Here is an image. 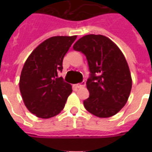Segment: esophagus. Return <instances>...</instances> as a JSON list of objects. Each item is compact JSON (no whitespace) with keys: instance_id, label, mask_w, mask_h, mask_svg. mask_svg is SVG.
Returning <instances> with one entry per match:
<instances>
[{"instance_id":"esophagus-1","label":"esophagus","mask_w":152,"mask_h":152,"mask_svg":"<svg viewBox=\"0 0 152 152\" xmlns=\"http://www.w3.org/2000/svg\"><path fill=\"white\" fill-rule=\"evenodd\" d=\"M85 84H86L85 81H83L82 83H77V84H76V87L77 88H83V87H84V86H85Z\"/></svg>"}]
</instances>
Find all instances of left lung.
Returning a JSON list of instances; mask_svg holds the SVG:
<instances>
[{"instance_id":"left-lung-1","label":"left lung","mask_w":152,"mask_h":152,"mask_svg":"<svg viewBox=\"0 0 152 152\" xmlns=\"http://www.w3.org/2000/svg\"><path fill=\"white\" fill-rule=\"evenodd\" d=\"M73 50L86 56L90 70L87 80L89 98L83 101L88 112L99 118L115 115L127 102L132 89L129 68L120 49L107 37L88 34Z\"/></svg>"}]
</instances>
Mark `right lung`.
I'll list each match as a JSON object with an SVG mask.
<instances>
[{
	"label": "right lung",
	"mask_w": 152,
	"mask_h": 152,
	"mask_svg": "<svg viewBox=\"0 0 152 152\" xmlns=\"http://www.w3.org/2000/svg\"><path fill=\"white\" fill-rule=\"evenodd\" d=\"M76 36H54L34 49L23 67L20 90L28 110L41 118H50L64 109L72 91L57 73Z\"/></svg>",
	"instance_id": "add662e5"
}]
</instances>
